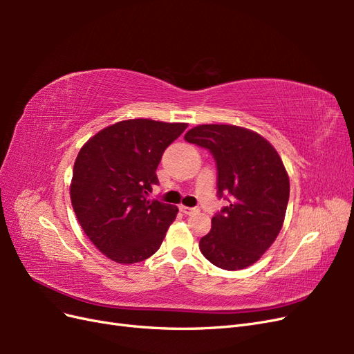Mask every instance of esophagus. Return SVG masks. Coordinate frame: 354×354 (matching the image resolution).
<instances>
[{
  "label": "esophagus",
  "mask_w": 354,
  "mask_h": 354,
  "mask_svg": "<svg viewBox=\"0 0 354 354\" xmlns=\"http://www.w3.org/2000/svg\"><path fill=\"white\" fill-rule=\"evenodd\" d=\"M180 211H181V212H185V214H187V216H190V214H195V212H198L199 209H198V208H195V207L180 205Z\"/></svg>",
  "instance_id": "1"
}]
</instances>
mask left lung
Segmentation results:
<instances>
[{
	"instance_id": "1",
	"label": "left lung",
	"mask_w": 354,
	"mask_h": 354,
	"mask_svg": "<svg viewBox=\"0 0 354 354\" xmlns=\"http://www.w3.org/2000/svg\"><path fill=\"white\" fill-rule=\"evenodd\" d=\"M185 140L209 151L217 165V196L227 201L214 214L199 250L220 269H245L282 229L289 199L282 159L260 134L236 125H198Z\"/></svg>"
}]
</instances>
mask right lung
Returning <instances> with one entry per match:
<instances>
[{
	"label": "right lung",
	"mask_w": 354,
	"mask_h": 354,
	"mask_svg": "<svg viewBox=\"0 0 354 354\" xmlns=\"http://www.w3.org/2000/svg\"><path fill=\"white\" fill-rule=\"evenodd\" d=\"M187 124L127 120L85 143L73 165L71 201L88 239L121 264L153 255L177 217V207L147 195L159 185L156 168L165 149Z\"/></svg>",
	"instance_id": "1"
}]
</instances>
